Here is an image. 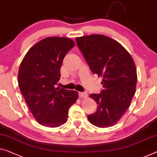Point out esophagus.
<instances>
[{
  "mask_svg": "<svg viewBox=\"0 0 157 157\" xmlns=\"http://www.w3.org/2000/svg\"><path fill=\"white\" fill-rule=\"evenodd\" d=\"M78 95H79V97H81V98L88 97V94H87V93H86V92H79Z\"/></svg>",
  "mask_w": 157,
  "mask_h": 157,
  "instance_id": "1",
  "label": "esophagus"
}]
</instances>
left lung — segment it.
I'll return each mask as SVG.
<instances>
[{"label": "left lung", "mask_w": 157, "mask_h": 157, "mask_svg": "<svg viewBox=\"0 0 157 157\" xmlns=\"http://www.w3.org/2000/svg\"><path fill=\"white\" fill-rule=\"evenodd\" d=\"M77 45L94 74L102 77L103 89L91 94L97 111L88 116L90 124L108 128L117 124L136 93L137 71L131 55L119 42L105 35L76 38Z\"/></svg>", "instance_id": "left-lung-1"}]
</instances>
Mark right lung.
I'll return each mask as SVG.
<instances>
[{
  "mask_svg": "<svg viewBox=\"0 0 157 157\" xmlns=\"http://www.w3.org/2000/svg\"><path fill=\"white\" fill-rule=\"evenodd\" d=\"M75 43L65 37H48L33 45L21 61L18 83L26 105L42 126L55 128L67 122L76 102L75 90L55 88L64 57Z\"/></svg>",
  "mask_w": 157,
  "mask_h": 157,
  "instance_id": "obj_1",
  "label": "right lung"
}]
</instances>
